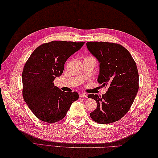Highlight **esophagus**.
<instances>
[{
  "label": "esophagus",
  "mask_w": 158,
  "mask_h": 158,
  "mask_svg": "<svg viewBox=\"0 0 158 158\" xmlns=\"http://www.w3.org/2000/svg\"><path fill=\"white\" fill-rule=\"evenodd\" d=\"M80 97H81V98H87L88 97V94L86 93L80 94Z\"/></svg>",
  "instance_id": "esophagus-1"
}]
</instances>
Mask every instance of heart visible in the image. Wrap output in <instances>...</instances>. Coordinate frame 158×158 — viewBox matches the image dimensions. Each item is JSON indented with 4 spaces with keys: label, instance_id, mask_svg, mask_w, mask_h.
Wrapping results in <instances>:
<instances>
[{
    "label": "heart",
    "instance_id": "heart-1",
    "mask_svg": "<svg viewBox=\"0 0 158 158\" xmlns=\"http://www.w3.org/2000/svg\"><path fill=\"white\" fill-rule=\"evenodd\" d=\"M88 57H85V58H88Z\"/></svg>",
    "mask_w": 158,
    "mask_h": 158
}]
</instances>
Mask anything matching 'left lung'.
Segmentation results:
<instances>
[{
    "mask_svg": "<svg viewBox=\"0 0 158 158\" xmlns=\"http://www.w3.org/2000/svg\"><path fill=\"white\" fill-rule=\"evenodd\" d=\"M90 52L100 63L98 82L108 86L102 96L88 94L97 107L90 116L100 124H109L124 117L139 90V74L131 53L120 44L102 41L87 42Z\"/></svg>",
    "mask_w": 158,
    "mask_h": 158,
    "instance_id": "obj_1",
    "label": "left lung"
}]
</instances>
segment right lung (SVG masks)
I'll list each match as a JSON object with an SVG mask.
<instances>
[{
    "label": "right lung",
    "instance_id": "add662e5",
    "mask_svg": "<svg viewBox=\"0 0 158 158\" xmlns=\"http://www.w3.org/2000/svg\"><path fill=\"white\" fill-rule=\"evenodd\" d=\"M84 42L52 41L40 45L31 54L22 73L23 97L33 113L46 123H56L65 117L76 92H65L53 80L63 73L64 64Z\"/></svg>",
    "mask_w": 158,
    "mask_h": 158
}]
</instances>
